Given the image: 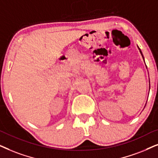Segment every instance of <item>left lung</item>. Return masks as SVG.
<instances>
[{
	"mask_svg": "<svg viewBox=\"0 0 158 158\" xmlns=\"http://www.w3.org/2000/svg\"><path fill=\"white\" fill-rule=\"evenodd\" d=\"M140 52H141V54H142V52H141V50H140ZM142 57H143V56H142ZM143 58H144V57H143Z\"/></svg>",
	"mask_w": 158,
	"mask_h": 158,
	"instance_id": "obj_1",
	"label": "left lung"
}]
</instances>
